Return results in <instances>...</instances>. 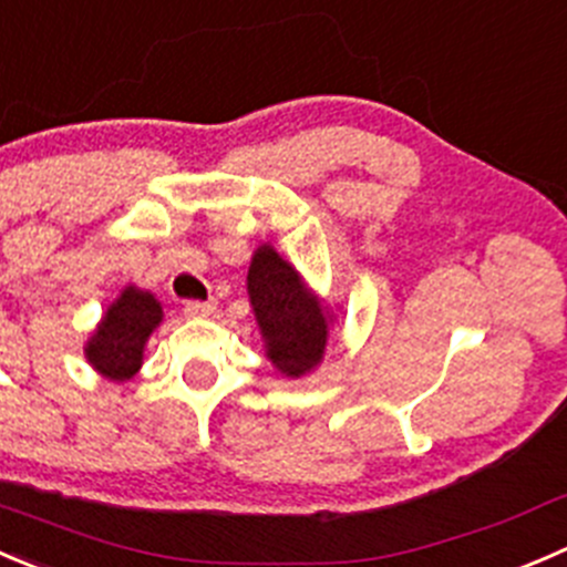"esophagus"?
<instances>
[{"label": "esophagus", "mask_w": 567, "mask_h": 567, "mask_svg": "<svg viewBox=\"0 0 567 567\" xmlns=\"http://www.w3.org/2000/svg\"><path fill=\"white\" fill-rule=\"evenodd\" d=\"M184 313H187V317H209V313H215V302L187 300L184 302Z\"/></svg>", "instance_id": "1"}]
</instances>
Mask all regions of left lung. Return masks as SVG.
I'll return each mask as SVG.
<instances>
[{
    "mask_svg": "<svg viewBox=\"0 0 567 567\" xmlns=\"http://www.w3.org/2000/svg\"><path fill=\"white\" fill-rule=\"evenodd\" d=\"M248 295L272 367L286 378L311 372L324 355L330 311L272 245L254 254Z\"/></svg>",
    "mask_w": 567,
    "mask_h": 567,
    "instance_id": "8db88e82",
    "label": "left lung"
}]
</instances>
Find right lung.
Masks as SVG:
<instances>
[{"label":"right lung","instance_id":"add662e5","mask_svg":"<svg viewBox=\"0 0 567 567\" xmlns=\"http://www.w3.org/2000/svg\"><path fill=\"white\" fill-rule=\"evenodd\" d=\"M159 322L162 306L156 297L137 286H126L121 297L106 308L104 319L87 341V361L95 372L117 383L134 378L143 367L145 341Z\"/></svg>","mask_w":567,"mask_h":567}]
</instances>
